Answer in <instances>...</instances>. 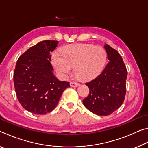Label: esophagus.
<instances>
[{
    "mask_svg": "<svg viewBox=\"0 0 148 148\" xmlns=\"http://www.w3.org/2000/svg\"><path fill=\"white\" fill-rule=\"evenodd\" d=\"M70 85H71V86L72 87H76L78 86L79 84L78 83H76V82H71Z\"/></svg>",
    "mask_w": 148,
    "mask_h": 148,
    "instance_id": "obj_1",
    "label": "esophagus"
}]
</instances>
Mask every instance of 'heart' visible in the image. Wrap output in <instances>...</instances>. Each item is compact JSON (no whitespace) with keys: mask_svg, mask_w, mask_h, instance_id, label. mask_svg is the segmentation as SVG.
I'll return each mask as SVG.
<instances>
[{"mask_svg":"<svg viewBox=\"0 0 148 148\" xmlns=\"http://www.w3.org/2000/svg\"><path fill=\"white\" fill-rule=\"evenodd\" d=\"M106 57V52L101 46L77 44L63 47L61 54L54 52L52 63L62 77L71 74L74 67L75 74L79 79L89 81L101 74Z\"/></svg>","mask_w":148,"mask_h":148,"instance_id":"obj_1","label":"heart"}]
</instances>
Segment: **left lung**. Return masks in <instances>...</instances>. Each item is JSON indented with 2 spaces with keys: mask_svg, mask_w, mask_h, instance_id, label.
Listing matches in <instances>:
<instances>
[{
  "mask_svg": "<svg viewBox=\"0 0 148 148\" xmlns=\"http://www.w3.org/2000/svg\"><path fill=\"white\" fill-rule=\"evenodd\" d=\"M108 63L96 78L86 84L89 95L83 100L87 109L98 116H108L121 106L126 93L127 71L121 56L105 44Z\"/></svg>",
  "mask_w": 148,
  "mask_h": 148,
  "instance_id": "8db88e82",
  "label": "left lung"
}]
</instances>
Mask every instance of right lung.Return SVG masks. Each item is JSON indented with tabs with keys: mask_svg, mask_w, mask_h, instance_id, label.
Returning <instances> with one entry per match:
<instances>
[{
	"mask_svg": "<svg viewBox=\"0 0 148 148\" xmlns=\"http://www.w3.org/2000/svg\"><path fill=\"white\" fill-rule=\"evenodd\" d=\"M59 42L44 40L30 47L17 60L14 83L19 103L31 113L44 115L58 104L62 92L70 87L53 74L50 52Z\"/></svg>",
	"mask_w": 148,
	"mask_h": 148,
	"instance_id": "right-lung-1",
	"label": "right lung"
}]
</instances>
